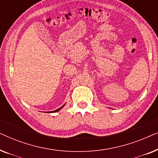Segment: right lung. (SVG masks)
Here are the masks:
<instances>
[{
	"mask_svg": "<svg viewBox=\"0 0 158 158\" xmlns=\"http://www.w3.org/2000/svg\"><path fill=\"white\" fill-rule=\"evenodd\" d=\"M64 106V105L63 106H62V107H60V108H59V109H57V110H55V111H53V112H57V111H60V109H62V107H63Z\"/></svg>",
	"mask_w": 158,
	"mask_h": 158,
	"instance_id": "add662e5",
	"label": "right lung"
}]
</instances>
